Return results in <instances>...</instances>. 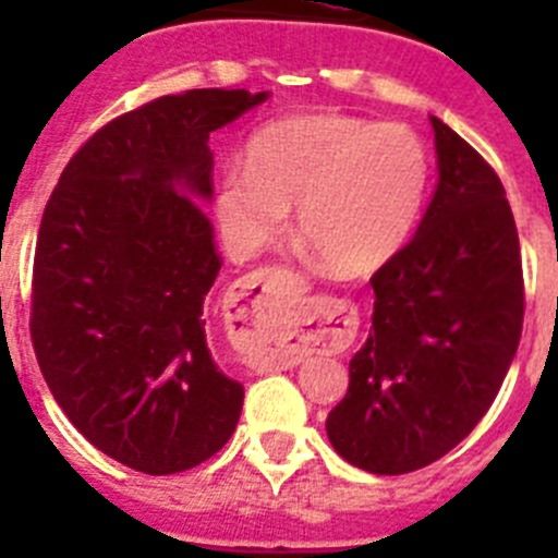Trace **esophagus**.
<instances>
[{
  "instance_id": "esophagus-1",
  "label": "esophagus",
  "mask_w": 558,
  "mask_h": 558,
  "mask_svg": "<svg viewBox=\"0 0 558 558\" xmlns=\"http://www.w3.org/2000/svg\"><path fill=\"white\" fill-rule=\"evenodd\" d=\"M274 284H279V288L288 284L295 290L299 276L284 268H265L251 274L240 284V295L248 302V313L254 318V332L251 335H263V340H268V347L248 352V366L256 372H274V368L279 372V368L299 366L304 354L340 335V329L332 327V318H327L322 310L313 307L302 295H295L293 302L279 310V304H274V299H270ZM270 326L277 327L276 333L269 332Z\"/></svg>"
}]
</instances>
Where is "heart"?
Listing matches in <instances>:
<instances>
[{
    "instance_id": "b5f03b06",
    "label": "heart",
    "mask_w": 558,
    "mask_h": 558,
    "mask_svg": "<svg viewBox=\"0 0 558 558\" xmlns=\"http://www.w3.org/2000/svg\"><path fill=\"white\" fill-rule=\"evenodd\" d=\"M430 190V153L408 125L349 113H295L256 133L248 167L220 172L211 209L240 256L295 231L335 276L379 270L408 243Z\"/></svg>"
}]
</instances>
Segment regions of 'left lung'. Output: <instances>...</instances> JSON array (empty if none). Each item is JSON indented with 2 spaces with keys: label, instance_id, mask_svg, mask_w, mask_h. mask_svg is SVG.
I'll return each mask as SVG.
<instances>
[{
  "label": "left lung",
  "instance_id": "8db88e82",
  "mask_svg": "<svg viewBox=\"0 0 558 558\" xmlns=\"http://www.w3.org/2000/svg\"><path fill=\"white\" fill-rule=\"evenodd\" d=\"M438 181L411 243L372 276V332L327 416L335 452L405 475L461 445L509 374L522 332V263L497 172L430 117Z\"/></svg>",
  "mask_w": 558,
  "mask_h": 558
}]
</instances>
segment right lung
<instances>
[{"instance_id": "obj_1", "label": "right lung", "mask_w": 558, "mask_h": 558, "mask_svg": "<svg viewBox=\"0 0 558 558\" xmlns=\"http://www.w3.org/2000/svg\"><path fill=\"white\" fill-rule=\"evenodd\" d=\"M270 92L192 88L92 136L38 229L33 347L49 391L100 452L145 475L198 466L231 438L243 386L206 347V293L223 259L209 136Z\"/></svg>"}]
</instances>
